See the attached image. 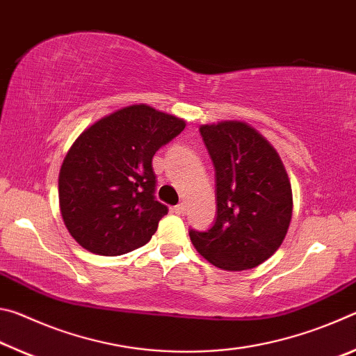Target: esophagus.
<instances>
[{
  "label": "esophagus",
  "mask_w": 356,
  "mask_h": 356,
  "mask_svg": "<svg viewBox=\"0 0 356 356\" xmlns=\"http://www.w3.org/2000/svg\"><path fill=\"white\" fill-rule=\"evenodd\" d=\"M172 210H174V213H176V215H182L184 216L186 213V206H185V204H177V206L174 207Z\"/></svg>",
  "instance_id": "obj_1"
}]
</instances>
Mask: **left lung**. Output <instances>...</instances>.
<instances>
[{
    "label": "left lung",
    "mask_w": 356,
    "mask_h": 356,
    "mask_svg": "<svg viewBox=\"0 0 356 356\" xmlns=\"http://www.w3.org/2000/svg\"><path fill=\"white\" fill-rule=\"evenodd\" d=\"M213 161L216 220L190 231L196 251L221 270L254 268L273 256L292 220V186L276 149L242 120L200 127Z\"/></svg>",
    "instance_id": "1"
}]
</instances>
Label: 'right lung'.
<instances>
[{"instance_id":"add662e5","label":"right lung","mask_w":356,"mask_h":356,"mask_svg":"<svg viewBox=\"0 0 356 356\" xmlns=\"http://www.w3.org/2000/svg\"><path fill=\"white\" fill-rule=\"evenodd\" d=\"M185 120L146 104L124 106L84 129L58 179L64 225L84 250L119 256L146 245L168 213L155 201L152 156Z\"/></svg>"}]
</instances>
